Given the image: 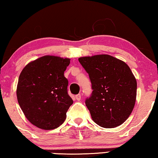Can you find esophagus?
Wrapping results in <instances>:
<instances>
[{
    "label": "esophagus",
    "instance_id": "1",
    "mask_svg": "<svg viewBox=\"0 0 158 158\" xmlns=\"http://www.w3.org/2000/svg\"><path fill=\"white\" fill-rule=\"evenodd\" d=\"M75 99H76L77 100H81V94H77V95H75Z\"/></svg>",
    "mask_w": 158,
    "mask_h": 158
}]
</instances>
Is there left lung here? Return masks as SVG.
<instances>
[{
	"instance_id": "left-lung-1",
	"label": "left lung",
	"mask_w": 158,
	"mask_h": 158,
	"mask_svg": "<svg viewBox=\"0 0 158 158\" xmlns=\"http://www.w3.org/2000/svg\"><path fill=\"white\" fill-rule=\"evenodd\" d=\"M89 75L93 92L85 100L93 120L106 128L123 124L136 100L137 81L129 66L109 55L78 59Z\"/></svg>"
}]
</instances>
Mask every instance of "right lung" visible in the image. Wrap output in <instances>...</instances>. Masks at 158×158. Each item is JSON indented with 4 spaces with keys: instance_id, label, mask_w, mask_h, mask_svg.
Returning a JSON list of instances; mask_svg holds the SVG:
<instances>
[{
    "instance_id": "1",
    "label": "right lung",
    "mask_w": 158,
    "mask_h": 158,
    "mask_svg": "<svg viewBox=\"0 0 158 158\" xmlns=\"http://www.w3.org/2000/svg\"><path fill=\"white\" fill-rule=\"evenodd\" d=\"M70 59L45 56L28 63L20 73L17 98L20 108L32 124L52 130L62 125L73 104L64 72Z\"/></svg>"
}]
</instances>
